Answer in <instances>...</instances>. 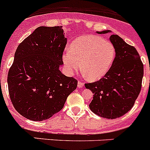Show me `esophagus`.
I'll return each mask as SVG.
<instances>
[{
    "label": "esophagus",
    "instance_id": "34e87169",
    "mask_svg": "<svg viewBox=\"0 0 150 150\" xmlns=\"http://www.w3.org/2000/svg\"><path fill=\"white\" fill-rule=\"evenodd\" d=\"M77 86L79 88H82L83 86H84V83L81 81H78V84H77Z\"/></svg>",
    "mask_w": 150,
    "mask_h": 150
}]
</instances>
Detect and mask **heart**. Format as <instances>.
<instances>
[{
  "mask_svg": "<svg viewBox=\"0 0 150 150\" xmlns=\"http://www.w3.org/2000/svg\"><path fill=\"white\" fill-rule=\"evenodd\" d=\"M116 57V48L111 42L98 35L80 36L62 55L66 71L77 72L82 65L90 80H98L110 71ZM82 64H81V62Z\"/></svg>",
  "mask_w": 150,
  "mask_h": 150,
  "instance_id": "b5f03b06",
  "label": "heart"
}]
</instances>
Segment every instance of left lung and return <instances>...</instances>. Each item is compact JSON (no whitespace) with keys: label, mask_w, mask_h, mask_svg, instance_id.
<instances>
[{"label":"left lung","mask_w":150,"mask_h":150,"mask_svg":"<svg viewBox=\"0 0 150 150\" xmlns=\"http://www.w3.org/2000/svg\"><path fill=\"white\" fill-rule=\"evenodd\" d=\"M110 32L97 31L99 34ZM110 40L116 48L112 67L100 80L85 86L94 94L90 110L100 117L113 120L125 114L134 104L141 90L144 64L136 49L120 36L112 34Z\"/></svg>","instance_id":"1"}]
</instances>
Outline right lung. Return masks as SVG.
<instances>
[{
    "instance_id": "add662e5",
    "label": "right lung",
    "mask_w": 150,
    "mask_h": 150,
    "mask_svg": "<svg viewBox=\"0 0 150 150\" xmlns=\"http://www.w3.org/2000/svg\"><path fill=\"white\" fill-rule=\"evenodd\" d=\"M67 43L62 26H40L18 45L7 76L13 105L28 120H48L63 108L77 80L59 70Z\"/></svg>"
}]
</instances>
